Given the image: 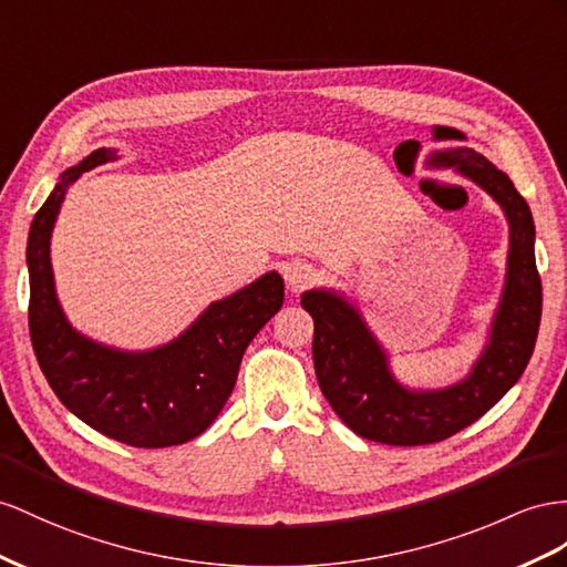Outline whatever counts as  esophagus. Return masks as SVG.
Returning <instances> with one entry per match:
<instances>
[{
    "mask_svg": "<svg viewBox=\"0 0 567 567\" xmlns=\"http://www.w3.org/2000/svg\"><path fill=\"white\" fill-rule=\"evenodd\" d=\"M285 280L292 292H301L316 280V270L309 264H287L285 266Z\"/></svg>",
    "mask_w": 567,
    "mask_h": 567,
    "instance_id": "34e87169",
    "label": "esophagus"
}]
</instances>
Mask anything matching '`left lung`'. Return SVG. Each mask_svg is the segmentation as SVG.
<instances>
[{
    "label": "left lung",
    "mask_w": 567,
    "mask_h": 567,
    "mask_svg": "<svg viewBox=\"0 0 567 567\" xmlns=\"http://www.w3.org/2000/svg\"><path fill=\"white\" fill-rule=\"evenodd\" d=\"M429 167H455L498 203L511 225L501 303L467 379L441 390L402 385L354 303L332 289L301 297L313 318V367L326 400L357 435L385 445L439 443L484 416L525 373L542 321L534 220L511 177L472 148L433 151Z\"/></svg>",
    "instance_id": "1"
}]
</instances>
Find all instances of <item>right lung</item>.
Returning <instances> with one entry per match:
<instances>
[{"mask_svg":"<svg viewBox=\"0 0 567 567\" xmlns=\"http://www.w3.org/2000/svg\"><path fill=\"white\" fill-rule=\"evenodd\" d=\"M117 159L97 148L62 172L28 231L31 303L28 328L54 395L81 422L134 447L182 445L206 431L223 412L246 347L285 299L275 270L220 301H213L179 338L145 352L100 344L71 328L54 292L50 237L66 188L83 172Z\"/></svg>","mask_w":567,"mask_h":567,"instance_id":"obj_1","label":"right lung"}]
</instances>
